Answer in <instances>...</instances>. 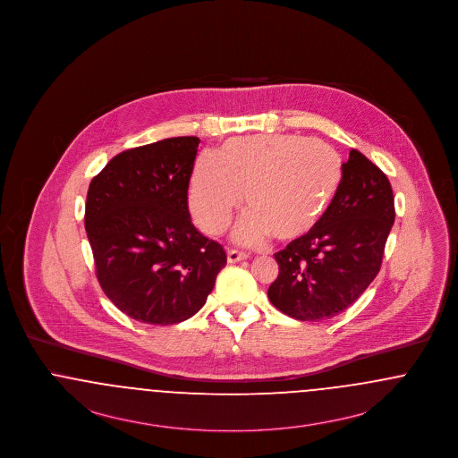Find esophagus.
Returning <instances> with one entry per match:
<instances>
[{
    "mask_svg": "<svg viewBox=\"0 0 458 458\" xmlns=\"http://www.w3.org/2000/svg\"><path fill=\"white\" fill-rule=\"evenodd\" d=\"M226 259H228L230 264H235V262L245 261V259H247V254H245V252H239V250L230 249V250L226 252Z\"/></svg>",
    "mask_w": 458,
    "mask_h": 458,
    "instance_id": "esophagus-1",
    "label": "esophagus"
}]
</instances>
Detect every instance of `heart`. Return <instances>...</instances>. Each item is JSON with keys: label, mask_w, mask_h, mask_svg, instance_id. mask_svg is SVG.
I'll return each mask as SVG.
<instances>
[{"label": "heart", "mask_w": 458, "mask_h": 458, "mask_svg": "<svg viewBox=\"0 0 458 458\" xmlns=\"http://www.w3.org/2000/svg\"><path fill=\"white\" fill-rule=\"evenodd\" d=\"M342 159L323 140L297 133L230 139L216 156H202L191 180V211L199 228L218 235L230 225L242 194L250 211L235 239L256 245L271 235L284 242L314 230L336 196Z\"/></svg>", "instance_id": "heart-1"}]
</instances>
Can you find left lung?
Returning a JSON list of instances; mask_svg holds the SVG:
<instances>
[{"instance_id": "1", "label": "left lung", "mask_w": 458, "mask_h": 458, "mask_svg": "<svg viewBox=\"0 0 458 458\" xmlns=\"http://www.w3.org/2000/svg\"><path fill=\"white\" fill-rule=\"evenodd\" d=\"M340 189L310 233L275 254L271 304L299 321L335 318L379 273L394 221L390 180L357 149L342 165Z\"/></svg>"}]
</instances>
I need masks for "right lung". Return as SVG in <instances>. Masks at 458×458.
<instances>
[{"label": "right lung", "mask_w": 458, "mask_h": 458, "mask_svg": "<svg viewBox=\"0 0 458 458\" xmlns=\"http://www.w3.org/2000/svg\"><path fill=\"white\" fill-rule=\"evenodd\" d=\"M199 137H172L114 156L92 178L86 232L109 301L131 319L168 327L206 304L226 254L189 213Z\"/></svg>", "instance_id": "1"}]
</instances>
